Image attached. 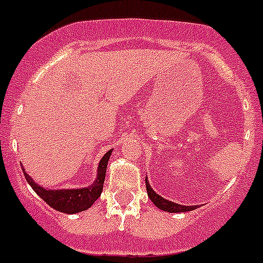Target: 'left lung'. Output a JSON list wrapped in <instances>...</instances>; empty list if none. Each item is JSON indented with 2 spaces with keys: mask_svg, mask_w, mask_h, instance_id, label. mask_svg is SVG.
<instances>
[{
  "mask_svg": "<svg viewBox=\"0 0 263 263\" xmlns=\"http://www.w3.org/2000/svg\"><path fill=\"white\" fill-rule=\"evenodd\" d=\"M146 183V191H148V196L149 198L152 200V202L158 208V209L163 210V212H168V213H183V212H191V210L197 209V206H183L179 205V203L173 202V201L165 200L163 197H161L159 195H157L149 185V181L145 179Z\"/></svg>",
  "mask_w": 263,
  "mask_h": 263,
  "instance_id": "left-lung-1",
  "label": "left lung"
}]
</instances>
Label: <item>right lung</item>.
Wrapping results in <instances>:
<instances>
[{
    "label": "right lung",
    "instance_id": "add662e5",
    "mask_svg": "<svg viewBox=\"0 0 263 263\" xmlns=\"http://www.w3.org/2000/svg\"><path fill=\"white\" fill-rule=\"evenodd\" d=\"M110 156H111V151H109L102 157V159L100 161V165H98L97 179H96L92 185H89L87 188L55 191L45 190V188L40 187L39 184H36L35 181L32 180L31 176H28V174H26V171H24V176H26L27 181H28V184L32 187V190L35 191L53 209L66 213V214H75V213L87 210L101 196L105 175H106L107 162H109Z\"/></svg>",
    "mask_w": 263,
    "mask_h": 263
}]
</instances>
